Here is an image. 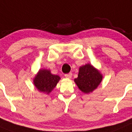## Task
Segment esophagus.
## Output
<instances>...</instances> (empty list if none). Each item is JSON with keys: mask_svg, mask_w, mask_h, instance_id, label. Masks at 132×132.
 <instances>
[{"mask_svg": "<svg viewBox=\"0 0 132 132\" xmlns=\"http://www.w3.org/2000/svg\"><path fill=\"white\" fill-rule=\"evenodd\" d=\"M72 76V73H66L65 74V77L66 78H71Z\"/></svg>", "mask_w": 132, "mask_h": 132, "instance_id": "esophagus-1", "label": "esophagus"}]
</instances>
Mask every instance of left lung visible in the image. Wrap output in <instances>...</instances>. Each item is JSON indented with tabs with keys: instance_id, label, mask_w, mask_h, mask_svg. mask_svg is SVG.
<instances>
[{
	"instance_id": "1",
	"label": "left lung",
	"mask_w": 132,
	"mask_h": 132,
	"mask_svg": "<svg viewBox=\"0 0 132 132\" xmlns=\"http://www.w3.org/2000/svg\"><path fill=\"white\" fill-rule=\"evenodd\" d=\"M102 79L100 72L90 64H87L79 68L78 76L74 81L82 92L89 93L97 89Z\"/></svg>"
}]
</instances>
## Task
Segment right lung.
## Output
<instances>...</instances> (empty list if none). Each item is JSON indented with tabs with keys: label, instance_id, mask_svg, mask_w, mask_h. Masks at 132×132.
Returning <instances> with one entry per match:
<instances>
[{
	"label": "right lung",
	"instance_id": "add662e5",
	"mask_svg": "<svg viewBox=\"0 0 132 132\" xmlns=\"http://www.w3.org/2000/svg\"><path fill=\"white\" fill-rule=\"evenodd\" d=\"M60 79L59 76L52 74L50 70L42 69L35 76L34 84L39 91L48 94L55 87Z\"/></svg>",
	"mask_w": 132,
	"mask_h": 132
}]
</instances>
